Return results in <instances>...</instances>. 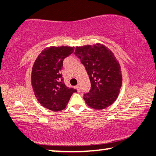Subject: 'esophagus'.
<instances>
[{"instance_id": "obj_1", "label": "esophagus", "mask_w": 156, "mask_h": 156, "mask_svg": "<svg viewBox=\"0 0 156 156\" xmlns=\"http://www.w3.org/2000/svg\"><path fill=\"white\" fill-rule=\"evenodd\" d=\"M76 89H77L78 91H80V85H79V84H78V85L76 87Z\"/></svg>"}]
</instances>
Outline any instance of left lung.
I'll use <instances>...</instances> for the list:
<instances>
[{
	"instance_id": "1",
	"label": "left lung",
	"mask_w": 156,
	"mask_h": 156,
	"mask_svg": "<svg viewBox=\"0 0 156 156\" xmlns=\"http://www.w3.org/2000/svg\"><path fill=\"white\" fill-rule=\"evenodd\" d=\"M74 54L90 79L91 89L83 97L87 105L95 109L110 106L118 96L122 80L120 66L114 54L100 43L76 47Z\"/></svg>"
}]
</instances>
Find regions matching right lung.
<instances>
[{
	"label": "right lung",
	"instance_id": "1",
	"mask_svg": "<svg viewBox=\"0 0 156 156\" xmlns=\"http://www.w3.org/2000/svg\"><path fill=\"white\" fill-rule=\"evenodd\" d=\"M73 50V47L67 46L47 47L33 65L31 85L34 94L42 106L53 112L64 109L72 95L77 91L65 85L60 73L63 60Z\"/></svg>",
	"mask_w": 156,
	"mask_h": 156
}]
</instances>
